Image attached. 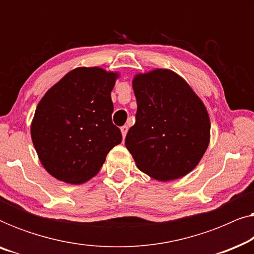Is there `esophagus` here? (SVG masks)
<instances>
[{"instance_id": "34e87169", "label": "esophagus", "mask_w": 254, "mask_h": 254, "mask_svg": "<svg viewBox=\"0 0 254 254\" xmlns=\"http://www.w3.org/2000/svg\"><path fill=\"white\" fill-rule=\"evenodd\" d=\"M120 129H121V134H123V137L125 138L127 135V131H128V126H123Z\"/></svg>"}]
</instances>
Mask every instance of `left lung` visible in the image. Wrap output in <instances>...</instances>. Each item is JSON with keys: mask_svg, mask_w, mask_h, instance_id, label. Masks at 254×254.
<instances>
[{"mask_svg": "<svg viewBox=\"0 0 254 254\" xmlns=\"http://www.w3.org/2000/svg\"><path fill=\"white\" fill-rule=\"evenodd\" d=\"M137 111L125 144L136 166L159 182L186 176L206 152L209 116L176 72L155 69L133 79Z\"/></svg>", "mask_w": 254, "mask_h": 254, "instance_id": "left-lung-1", "label": "left lung"}]
</instances>
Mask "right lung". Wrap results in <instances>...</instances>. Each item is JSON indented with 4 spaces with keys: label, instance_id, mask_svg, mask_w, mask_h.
Segmentation results:
<instances>
[{
    "label": "right lung",
    "instance_id": "obj_1",
    "mask_svg": "<svg viewBox=\"0 0 254 254\" xmlns=\"http://www.w3.org/2000/svg\"><path fill=\"white\" fill-rule=\"evenodd\" d=\"M118 76L98 67L76 68L38 104L31 137L41 164L57 179L88 182L123 141L112 123L111 91Z\"/></svg>",
    "mask_w": 254,
    "mask_h": 254
}]
</instances>
